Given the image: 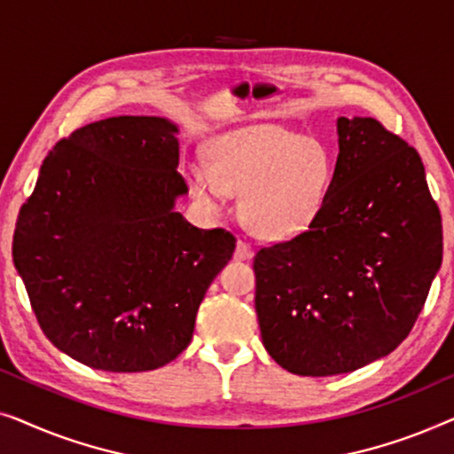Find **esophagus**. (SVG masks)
Returning a JSON list of instances; mask_svg holds the SVG:
<instances>
[{
    "label": "esophagus",
    "instance_id": "1",
    "mask_svg": "<svg viewBox=\"0 0 454 454\" xmlns=\"http://www.w3.org/2000/svg\"><path fill=\"white\" fill-rule=\"evenodd\" d=\"M252 254H254V250H252L250 241L238 239V244H235V254H233V256L238 258V260H247V258H252Z\"/></svg>",
    "mask_w": 454,
    "mask_h": 454
}]
</instances>
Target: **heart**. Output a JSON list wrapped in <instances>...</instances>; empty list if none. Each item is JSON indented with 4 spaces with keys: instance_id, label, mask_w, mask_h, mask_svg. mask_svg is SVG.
Returning a JSON list of instances; mask_svg holds the SVG:
<instances>
[{
    "instance_id": "obj_1",
    "label": "heart",
    "mask_w": 454,
    "mask_h": 454,
    "mask_svg": "<svg viewBox=\"0 0 454 454\" xmlns=\"http://www.w3.org/2000/svg\"><path fill=\"white\" fill-rule=\"evenodd\" d=\"M333 179L331 151L320 140L258 123L210 145V165L192 169L194 194L210 208L241 192V219L262 239L306 231L325 207Z\"/></svg>"
}]
</instances>
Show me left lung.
I'll use <instances>...</instances> for the list:
<instances>
[{"label": "left lung", "mask_w": 454, "mask_h": 454, "mask_svg": "<svg viewBox=\"0 0 454 454\" xmlns=\"http://www.w3.org/2000/svg\"><path fill=\"white\" fill-rule=\"evenodd\" d=\"M325 207L254 256L260 334L300 376L353 372L395 351L442 262V216L421 157L372 117H339Z\"/></svg>", "instance_id": "8db88e82"}]
</instances>
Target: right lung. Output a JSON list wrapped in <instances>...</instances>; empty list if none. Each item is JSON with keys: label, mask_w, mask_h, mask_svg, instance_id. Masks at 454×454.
<instances>
[{"label": "right lung", "mask_w": 454, "mask_h": 454, "mask_svg": "<svg viewBox=\"0 0 454 454\" xmlns=\"http://www.w3.org/2000/svg\"><path fill=\"white\" fill-rule=\"evenodd\" d=\"M177 128L120 115L74 129L43 160L12 256L45 337L105 372H146L190 345L235 235L173 210L188 192Z\"/></svg>", "instance_id": "obj_1"}]
</instances>
